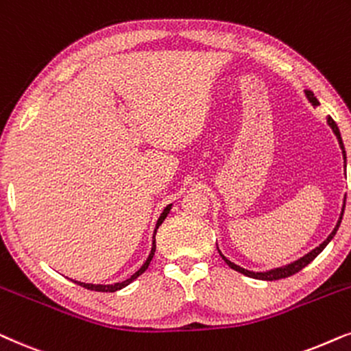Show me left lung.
Segmentation results:
<instances>
[{
	"label": "left lung",
	"instance_id": "8db88e82",
	"mask_svg": "<svg viewBox=\"0 0 351 351\" xmlns=\"http://www.w3.org/2000/svg\"><path fill=\"white\" fill-rule=\"evenodd\" d=\"M305 95H306V97H308V101L311 102L313 106H319V101L316 99L315 97V95H313V91H305ZM328 123H329V127L332 128V132L335 133V136H337V139H339V144H340V149H342V154H343V158L345 160H347V154H345V147H343V141H342V136H340V132H339V127H337V123H335L334 121V119L332 117H328ZM345 200H347V197H345ZM343 210H345V202H343V207H342V213H340V218H339V221H337V224H335V228H334V231L330 232L329 234V237L328 239H326L324 242H322V244H319V247H316V249H313L311 252H308V254L305 255V256H302V258H298L297 261H293V263H291V265H286V266H281V268H274V269H269V271H263V273H255V271H249V269H244V268H241V266H237V265H234L232 263V261H230L226 258V256H224L221 252H219V255H221V258L226 261L228 263V266H230V268H232V269H236V271H239V273H242V274H245V276H249V278H254V279H261V281H278V279H284V278H289V276H292V274H295V273H298V271L300 269H303L305 268L306 265H310L313 260L316 258L317 255L321 254L322 250L326 249V245L329 244L330 241L334 239V236H335V232H337V230H339V226H340V223H342V217H343Z\"/></svg>",
	"mask_w": 351,
	"mask_h": 351
}]
</instances>
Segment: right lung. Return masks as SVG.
I'll return each instance as SVG.
<instances>
[{
	"mask_svg": "<svg viewBox=\"0 0 351 351\" xmlns=\"http://www.w3.org/2000/svg\"><path fill=\"white\" fill-rule=\"evenodd\" d=\"M170 208H171V204H170V205H167L165 210H163L160 217H158V219H157V224H156V231H154V241H152V249H151V254H149L147 260L144 261V265L141 266V268H139V269L136 271V273L133 274L132 278H128L127 281H123V282L107 284V286H104V284H85V282H77V281H73V282L80 284L82 287L90 289V291H96V292H115V291H120V289H123L125 286H128V284H130V282H133L134 279H136L138 276H141V274L144 273V271L147 269V266H149V263H151V260H152V256H154V252H156V232H157V230H158V226H160V224L163 223V219L167 218V215L170 213Z\"/></svg>",
	"mask_w": 351,
	"mask_h": 351,
	"instance_id": "add662e5",
	"label": "right lung"
}]
</instances>
